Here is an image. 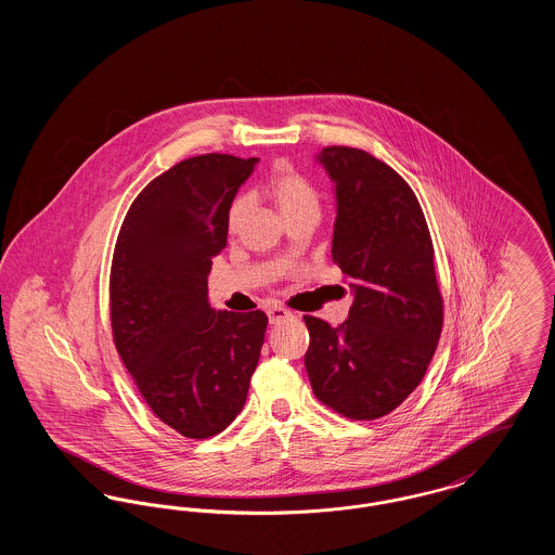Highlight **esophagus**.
I'll list each match as a JSON object with an SVG mask.
<instances>
[{
    "instance_id": "34e87169",
    "label": "esophagus",
    "mask_w": 555,
    "mask_h": 555,
    "mask_svg": "<svg viewBox=\"0 0 555 555\" xmlns=\"http://www.w3.org/2000/svg\"><path fill=\"white\" fill-rule=\"evenodd\" d=\"M266 314H268L270 324H279V322H283V320L291 318L289 310H285L283 306H270V308L266 310Z\"/></svg>"
}]
</instances>
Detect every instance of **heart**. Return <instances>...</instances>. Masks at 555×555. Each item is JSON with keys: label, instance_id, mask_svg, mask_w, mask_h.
<instances>
[{"label": "heart", "instance_id": "1", "mask_svg": "<svg viewBox=\"0 0 555 555\" xmlns=\"http://www.w3.org/2000/svg\"><path fill=\"white\" fill-rule=\"evenodd\" d=\"M266 193L270 202L281 211L285 222L297 216H318L320 211V189L301 170L291 164H279L266 183ZM247 211V197L237 195L229 208L227 220L231 227H237L238 220Z\"/></svg>", "mask_w": 555, "mask_h": 555}]
</instances>
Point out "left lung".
Masks as SVG:
<instances>
[{
    "label": "left lung",
    "instance_id": "1",
    "mask_svg": "<svg viewBox=\"0 0 555 555\" xmlns=\"http://www.w3.org/2000/svg\"><path fill=\"white\" fill-rule=\"evenodd\" d=\"M335 181L333 262L356 291L337 328L304 317L314 396L351 421H374L423 380L443 328V295L421 202L391 166L364 150L322 147Z\"/></svg>",
    "mask_w": 555,
    "mask_h": 555
}]
</instances>
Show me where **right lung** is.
I'll return each instance as SVG.
<instances>
[{
    "label": "right lung",
    "mask_w": 555,
    "mask_h": 555,
    "mask_svg": "<svg viewBox=\"0 0 555 555\" xmlns=\"http://www.w3.org/2000/svg\"><path fill=\"white\" fill-rule=\"evenodd\" d=\"M258 158H186L134 197L109 270L112 339L159 421L208 439L237 418L264 345V312H214L211 258Z\"/></svg>",
    "instance_id": "1"
}]
</instances>
